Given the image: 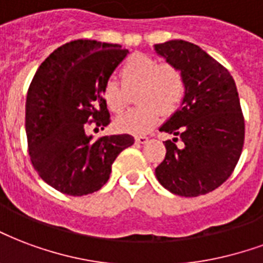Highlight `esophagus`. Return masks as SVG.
Returning a JSON list of instances; mask_svg holds the SVG:
<instances>
[{"instance_id": "34e87169", "label": "esophagus", "mask_w": 263, "mask_h": 263, "mask_svg": "<svg viewBox=\"0 0 263 263\" xmlns=\"http://www.w3.org/2000/svg\"><path fill=\"white\" fill-rule=\"evenodd\" d=\"M135 142H137V143H146L147 137H143V135H141V137H135Z\"/></svg>"}]
</instances>
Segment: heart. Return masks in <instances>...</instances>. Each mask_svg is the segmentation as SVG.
Segmentation results:
<instances>
[{
  "mask_svg": "<svg viewBox=\"0 0 263 263\" xmlns=\"http://www.w3.org/2000/svg\"><path fill=\"white\" fill-rule=\"evenodd\" d=\"M121 85L108 79L103 83L100 96L114 114L124 110L128 93L138 89L135 108L122 112L114 120V126L124 134H145L156 125L159 118L171 116L184 100L186 83L181 69L168 62L157 61L147 54H134L121 68Z\"/></svg>",
  "mask_w": 263,
  "mask_h": 263,
  "instance_id": "obj_1",
  "label": "heart"
}]
</instances>
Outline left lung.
Returning a JSON list of instances; mask_svg holds the SVG:
<instances>
[{"label": "left lung", "instance_id": "8db88e82", "mask_svg": "<svg viewBox=\"0 0 263 263\" xmlns=\"http://www.w3.org/2000/svg\"><path fill=\"white\" fill-rule=\"evenodd\" d=\"M155 50L180 68L186 83L181 107L160 126L174 138L164 142L166 157L155 173L176 195H203L231 176L242 152L246 124L234 79L190 42L170 40ZM178 140L181 147L176 146Z\"/></svg>", "mask_w": 263, "mask_h": 263}]
</instances>
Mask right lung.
I'll list each match as a JSON object with an SVG mask.
<instances>
[{
  "instance_id": "1",
  "label": "right lung",
  "mask_w": 263,
  "mask_h": 263,
  "mask_svg": "<svg viewBox=\"0 0 263 263\" xmlns=\"http://www.w3.org/2000/svg\"><path fill=\"white\" fill-rule=\"evenodd\" d=\"M128 50L96 40H73L52 51L34 73L26 99V135L34 170L48 185L72 196L99 191L111 166L134 138H97L87 125L104 128L110 112L100 90Z\"/></svg>"
}]
</instances>
